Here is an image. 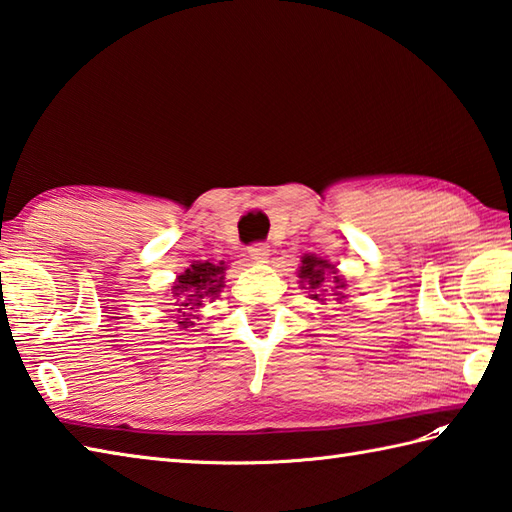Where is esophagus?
Listing matches in <instances>:
<instances>
[{
	"label": "esophagus",
	"mask_w": 512,
	"mask_h": 512,
	"mask_svg": "<svg viewBox=\"0 0 512 512\" xmlns=\"http://www.w3.org/2000/svg\"><path fill=\"white\" fill-rule=\"evenodd\" d=\"M268 253H270V248L264 242L253 244L248 248V257L253 259V262H264V259H268Z\"/></svg>",
	"instance_id": "1"
}]
</instances>
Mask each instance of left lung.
<instances>
[{"mask_svg":"<svg viewBox=\"0 0 512 512\" xmlns=\"http://www.w3.org/2000/svg\"><path fill=\"white\" fill-rule=\"evenodd\" d=\"M301 268H299V277H301V284H303V288L306 290H310L312 292V299H317L319 301V295L317 292L321 290V286H323V281H325V270H332L334 266L332 264H328L325 262V259H321V257H314V255H306L301 259ZM334 288H339V290H343L345 288V284L343 281L339 279V277H334ZM336 295H343V292H336ZM343 299V297H341Z\"/></svg>","mask_w":512,"mask_h":512,"instance_id":"8db88e82","label":"left lung"}]
</instances>
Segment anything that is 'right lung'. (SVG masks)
<instances>
[{
    "instance_id": "add662e5",
    "label": "right lung",
    "mask_w": 512,
    "mask_h": 512,
    "mask_svg": "<svg viewBox=\"0 0 512 512\" xmlns=\"http://www.w3.org/2000/svg\"><path fill=\"white\" fill-rule=\"evenodd\" d=\"M224 262L211 264V262H195L191 268L178 275V281L171 286L173 301H176L178 312H182V321H178L182 328L193 325L191 317L206 299L217 297V292L224 286Z\"/></svg>"
}]
</instances>
